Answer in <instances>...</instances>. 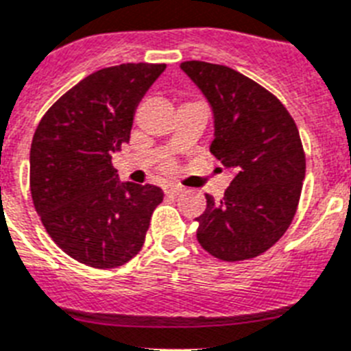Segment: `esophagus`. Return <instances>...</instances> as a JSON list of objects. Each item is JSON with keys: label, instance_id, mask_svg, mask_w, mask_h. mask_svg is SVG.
<instances>
[{"label": "esophagus", "instance_id": "obj_1", "mask_svg": "<svg viewBox=\"0 0 351 351\" xmlns=\"http://www.w3.org/2000/svg\"><path fill=\"white\" fill-rule=\"evenodd\" d=\"M181 192H182V188L178 186V184H167V186H165V193H167V195H170V197L179 195Z\"/></svg>", "mask_w": 351, "mask_h": 351}]
</instances>
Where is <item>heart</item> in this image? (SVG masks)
I'll return each instance as SVG.
<instances>
[{"label":"heart","instance_id":"heart-1","mask_svg":"<svg viewBox=\"0 0 351 351\" xmlns=\"http://www.w3.org/2000/svg\"><path fill=\"white\" fill-rule=\"evenodd\" d=\"M163 169L167 170V172H170V170H173V165H172V163H165Z\"/></svg>","mask_w":351,"mask_h":351}]
</instances>
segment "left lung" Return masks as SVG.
Wrapping results in <instances>:
<instances>
[{"instance_id": "left-lung-1", "label": "left lung", "mask_w": 351, "mask_h": 351, "mask_svg": "<svg viewBox=\"0 0 351 351\" xmlns=\"http://www.w3.org/2000/svg\"><path fill=\"white\" fill-rule=\"evenodd\" d=\"M181 69L213 109L210 152L234 173L221 201L206 193L197 240L224 262L254 258L282 239L296 215L305 179L296 121L273 93L228 66L186 60Z\"/></svg>"}]
</instances>
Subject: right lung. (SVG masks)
I'll list each match as a JSON object with an SVG mask.
<instances>
[{
  "label": "right lung",
  "mask_w": 351,
  "mask_h": 351,
  "mask_svg": "<svg viewBox=\"0 0 351 351\" xmlns=\"http://www.w3.org/2000/svg\"><path fill=\"white\" fill-rule=\"evenodd\" d=\"M167 64L98 69L46 111L30 149V192L55 244L77 262L112 269L143 247L163 201L152 184L118 181L112 152L130 138L134 111Z\"/></svg>",
  "instance_id": "obj_1"
}]
</instances>
